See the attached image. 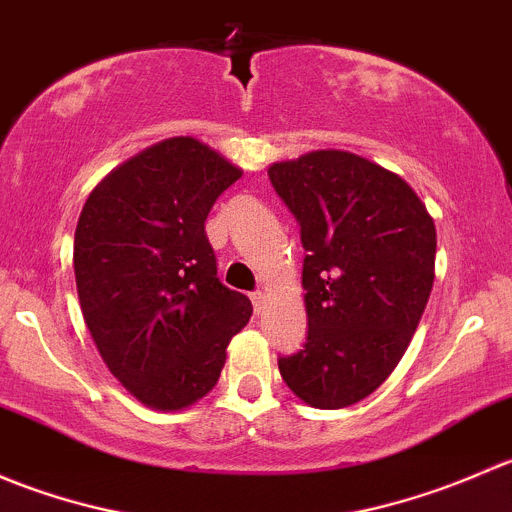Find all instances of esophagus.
<instances>
[{
	"instance_id": "1",
	"label": "esophagus",
	"mask_w": 512,
	"mask_h": 512,
	"mask_svg": "<svg viewBox=\"0 0 512 512\" xmlns=\"http://www.w3.org/2000/svg\"><path fill=\"white\" fill-rule=\"evenodd\" d=\"M250 297H252V307H255V312H260V309L265 307V294H262V292H252Z\"/></svg>"
}]
</instances>
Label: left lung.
<instances>
[{"instance_id": "1", "label": "left lung", "mask_w": 512, "mask_h": 512, "mask_svg": "<svg viewBox=\"0 0 512 512\" xmlns=\"http://www.w3.org/2000/svg\"><path fill=\"white\" fill-rule=\"evenodd\" d=\"M267 175L307 252V344L280 356V374L304 404L344 409L409 347L433 287L436 225L404 178L354 153L314 151Z\"/></svg>"}]
</instances>
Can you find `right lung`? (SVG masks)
I'll return each instance as SVG.
<instances>
[{
    "label": "right lung",
    "mask_w": 512,
    "mask_h": 512,
    "mask_svg": "<svg viewBox=\"0 0 512 512\" xmlns=\"http://www.w3.org/2000/svg\"><path fill=\"white\" fill-rule=\"evenodd\" d=\"M240 175L205 143L168 138L111 170L81 210L74 272L86 327L108 371L151 409L203 399L250 322V299L218 280L205 235Z\"/></svg>",
    "instance_id": "1"
}]
</instances>
